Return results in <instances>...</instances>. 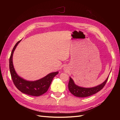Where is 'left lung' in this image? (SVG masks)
<instances>
[{
  "instance_id": "obj_1",
  "label": "left lung",
  "mask_w": 120,
  "mask_h": 120,
  "mask_svg": "<svg viewBox=\"0 0 120 120\" xmlns=\"http://www.w3.org/2000/svg\"><path fill=\"white\" fill-rule=\"evenodd\" d=\"M109 77L102 84L91 88H85L76 85L74 84L73 80L70 77L68 84V90L71 93L75 96L78 97H86L90 96L97 93L103 89L107 82Z\"/></svg>"
}]
</instances>
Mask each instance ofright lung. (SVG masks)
I'll list each match as a JSON object with an SVG mask.
<instances>
[{"mask_svg":"<svg viewBox=\"0 0 120 120\" xmlns=\"http://www.w3.org/2000/svg\"><path fill=\"white\" fill-rule=\"evenodd\" d=\"M21 40L17 42L14 46L10 57L9 68L12 81L17 89L23 93L34 96L42 95L48 91L53 78L58 72L50 73L44 78L35 81H26L18 76L12 64V55L18 44Z\"/></svg>","mask_w":120,"mask_h":120,"instance_id":"obj_1","label":"right lung"}]
</instances>
